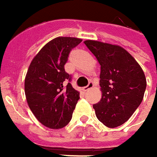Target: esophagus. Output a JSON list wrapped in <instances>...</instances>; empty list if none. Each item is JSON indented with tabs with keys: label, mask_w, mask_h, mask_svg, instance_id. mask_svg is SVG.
<instances>
[{
	"label": "esophagus",
	"mask_w": 157,
	"mask_h": 157,
	"mask_svg": "<svg viewBox=\"0 0 157 157\" xmlns=\"http://www.w3.org/2000/svg\"><path fill=\"white\" fill-rule=\"evenodd\" d=\"M94 87V84H93V82H89V84L86 86V87H83L82 88V90L83 91H87V90H90Z\"/></svg>",
	"instance_id": "34e87169"
}]
</instances>
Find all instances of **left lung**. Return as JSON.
Masks as SVG:
<instances>
[{"mask_svg": "<svg viewBox=\"0 0 157 157\" xmlns=\"http://www.w3.org/2000/svg\"><path fill=\"white\" fill-rule=\"evenodd\" d=\"M84 44L100 64L102 98L95 104L96 116L110 128L123 125L140 105L146 90L144 72L135 59L118 44L96 40Z\"/></svg>", "mask_w": 157, "mask_h": 157, "instance_id": "8db88e82", "label": "left lung"}]
</instances>
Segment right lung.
Masks as SVG:
<instances>
[{"label":"right lung","instance_id":"1","mask_svg":"<svg viewBox=\"0 0 157 157\" xmlns=\"http://www.w3.org/2000/svg\"><path fill=\"white\" fill-rule=\"evenodd\" d=\"M81 38L58 37L41 48L31 60L24 80L25 97L31 111L38 121L51 129L67 126L80 98V92L70 82L64 65Z\"/></svg>","mask_w":157,"mask_h":157}]
</instances>
